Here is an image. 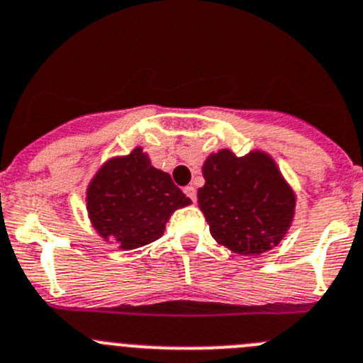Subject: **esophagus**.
<instances>
[{"label": "esophagus", "instance_id": "obj_1", "mask_svg": "<svg viewBox=\"0 0 363 363\" xmlns=\"http://www.w3.org/2000/svg\"><path fill=\"white\" fill-rule=\"evenodd\" d=\"M184 192H185V196H187V198H191L192 201H196V189L192 187V185H187V187L184 189Z\"/></svg>", "mask_w": 363, "mask_h": 363}]
</instances>
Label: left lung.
Masks as SVG:
<instances>
[{"mask_svg":"<svg viewBox=\"0 0 363 363\" xmlns=\"http://www.w3.org/2000/svg\"><path fill=\"white\" fill-rule=\"evenodd\" d=\"M201 171L198 205L212 238L241 255L277 247L294 219L295 194L274 160L261 151L235 156L223 149L205 160Z\"/></svg>","mask_w":363,"mask_h":363,"instance_id":"1","label":"left lung"}]
</instances>
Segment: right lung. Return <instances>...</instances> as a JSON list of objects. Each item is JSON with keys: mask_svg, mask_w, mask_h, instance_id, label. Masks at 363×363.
Returning <instances> with one entry per match:
<instances>
[{"mask_svg": "<svg viewBox=\"0 0 363 363\" xmlns=\"http://www.w3.org/2000/svg\"><path fill=\"white\" fill-rule=\"evenodd\" d=\"M86 201L93 228L122 250L156 241L172 212L191 203L167 172L152 167L142 147L108 160L93 176Z\"/></svg>", "mask_w": 363, "mask_h": 363, "instance_id": "1", "label": "right lung"}]
</instances>
